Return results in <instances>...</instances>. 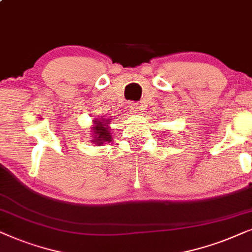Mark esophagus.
Returning a JSON list of instances; mask_svg holds the SVG:
<instances>
[{
    "label": "esophagus",
    "instance_id": "1",
    "mask_svg": "<svg viewBox=\"0 0 252 252\" xmlns=\"http://www.w3.org/2000/svg\"><path fill=\"white\" fill-rule=\"evenodd\" d=\"M139 107L136 105V103H130V106H129V110H130V113H132V114H135V113H138L139 112Z\"/></svg>",
    "mask_w": 252,
    "mask_h": 252
}]
</instances>
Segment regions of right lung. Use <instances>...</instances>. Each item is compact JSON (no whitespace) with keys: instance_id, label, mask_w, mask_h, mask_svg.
Here are the masks:
<instances>
[{"instance_id":"obj_1","label":"right lung","mask_w":252,"mask_h":252,"mask_svg":"<svg viewBox=\"0 0 252 252\" xmlns=\"http://www.w3.org/2000/svg\"><path fill=\"white\" fill-rule=\"evenodd\" d=\"M107 122V121H106ZM107 124L108 123H105L103 122H99V121H95V126H93V130H94L95 133V137H94V142H96V144H103L105 142H110L112 140V133L109 132V129L108 126H107Z\"/></svg>"}]
</instances>
